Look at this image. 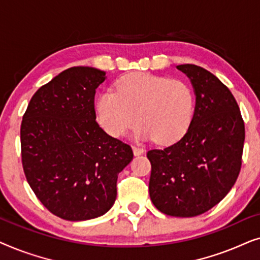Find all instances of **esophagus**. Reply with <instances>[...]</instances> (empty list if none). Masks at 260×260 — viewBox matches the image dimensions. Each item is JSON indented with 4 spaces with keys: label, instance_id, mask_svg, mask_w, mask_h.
<instances>
[{
    "label": "esophagus",
    "instance_id": "obj_1",
    "mask_svg": "<svg viewBox=\"0 0 260 260\" xmlns=\"http://www.w3.org/2000/svg\"><path fill=\"white\" fill-rule=\"evenodd\" d=\"M133 150H134V155H135V156L142 155V154H143V152H144V149L141 148V147H137V145H134Z\"/></svg>",
    "mask_w": 260,
    "mask_h": 260
}]
</instances>
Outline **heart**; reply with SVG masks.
Segmentation results:
<instances>
[{
  "mask_svg": "<svg viewBox=\"0 0 260 260\" xmlns=\"http://www.w3.org/2000/svg\"><path fill=\"white\" fill-rule=\"evenodd\" d=\"M195 94L186 81L149 73H130L105 91L95 103L97 120L111 136H123L135 122L137 140L173 143L182 137L193 120Z\"/></svg>",
  "mask_w": 260,
  "mask_h": 260,
  "instance_id": "heart-1",
  "label": "heart"
}]
</instances>
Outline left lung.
I'll return each instance as SVG.
<instances>
[{"instance_id":"left-lung-1","label":"left lung","mask_w":260,"mask_h":260,"mask_svg":"<svg viewBox=\"0 0 260 260\" xmlns=\"http://www.w3.org/2000/svg\"><path fill=\"white\" fill-rule=\"evenodd\" d=\"M176 69L193 85L194 116L180 141L148 151L149 194L159 212L190 218L232 189L241 168L245 125L233 94L214 74L191 63Z\"/></svg>"}]
</instances>
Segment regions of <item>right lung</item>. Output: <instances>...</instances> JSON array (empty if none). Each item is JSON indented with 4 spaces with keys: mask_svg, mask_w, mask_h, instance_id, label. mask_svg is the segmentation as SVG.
<instances>
[{
    "mask_svg": "<svg viewBox=\"0 0 260 260\" xmlns=\"http://www.w3.org/2000/svg\"><path fill=\"white\" fill-rule=\"evenodd\" d=\"M105 78L93 67L65 70L35 92L21 123L27 182L49 212L70 221L105 214L134 157L95 122L94 94Z\"/></svg>",
    "mask_w": 260,
    "mask_h": 260,
    "instance_id": "add662e5",
    "label": "right lung"
}]
</instances>
